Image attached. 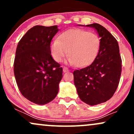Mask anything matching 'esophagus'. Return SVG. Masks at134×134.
<instances>
[{
  "instance_id": "1",
  "label": "esophagus",
  "mask_w": 134,
  "mask_h": 134,
  "mask_svg": "<svg viewBox=\"0 0 134 134\" xmlns=\"http://www.w3.org/2000/svg\"><path fill=\"white\" fill-rule=\"evenodd\" d=\"M63 71H64V72H67L69 71V69L68 68H67V67H64V68H63Z\"/></svg>"
}]
</instances>
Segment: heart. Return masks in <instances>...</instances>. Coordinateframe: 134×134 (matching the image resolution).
Returning a JSON list of instances; mask_svg holds the SVG:
<instances>
[{
  "label": "heart",
  "instance_id": "obj_1",
  "mask_svg": "<svg viewBox=\"0 0 134 134\" xmlns=\"http://www.w3.org/2000/svg\"><path fill=\"white\" fill-rule=\"evenodd\" d=\"M101 40L93 32L71 29L63 32L52 42L50 51L53 59L61 62L69 55V62L79 67H85L94 60L100 48Z\"/></svg>",
  "mask_w": 134,
  "mask_h": 134
}]
</instances>
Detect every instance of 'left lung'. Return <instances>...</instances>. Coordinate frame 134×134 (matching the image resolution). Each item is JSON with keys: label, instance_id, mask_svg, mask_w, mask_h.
<instances>
[{"label": "left lung", "instance_id": "obj_1", "mask_svg": "<svg viewBox=\"0 0 134 134\" xmlns=\"http://www.w3.org/2000/svg\"><path fill=\"white\" fill-rule=\"evenodd\" d=\"M86 26L96 29L100 37V48L90 65L74 70L73 74L80 99L93 106L106 102L113 96L120 79L122 62L114 36L98 23Z\"/></svg>", "mask_w": 134, "mask_h": 134}]
</instances>
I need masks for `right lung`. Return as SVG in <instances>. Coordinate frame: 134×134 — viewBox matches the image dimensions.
I'll return each instance as SVG.
<instances>
[{
    "instance_id": "1",
    "label": "right lung",
    "mask_w": 134,
    "mask_h": 134,
    "mask_svg": "<svg viewBox=\"0 0 134 134\" xmlns=\"http://www.w3.org/2000/svg\"><path fill=\"white\" fill-rule=\"evenodd\" d=\"M57 26L37 25L30 29L17 46L14 73L18 88L37 104L53 100L58 92L63 69L52 58L50 43Z\"/></svg>"
}]
</instances>
